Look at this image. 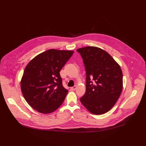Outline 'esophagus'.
I'll list each match as a JSON object with an SVG mask.
<instances>
[{
	"instance_id": "34e87169",
	"label": "esophagus",
	"mask_w": 146,
	"mask_h": 146,
	"mask_svg": "<svg viewBox=\"0 0 146 146\" xmlns=\"http://www.w3.org/2000/svg\"><path fill=\"white\" fill-rule=\"evenodd\" d=\"M76 88H77V86H74L73 87L70 88V89H71L72 90H75L76 89Z\"/></svg>"
}]
</instances>
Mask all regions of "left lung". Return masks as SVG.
Wrapping results in <instances>:
<instances>
[{
    "mask_svg": "<svg viewBox=\"0 0 146 146\" xmlns=\"http://www.w3.org/2000/svg\"><path fill=\"white\" fill-rule=\"evenodd\" d=\"M76 51L83 58L86 74V92L80 102L91 113H105L121 94V68L108 52L99 48L86 47Z\"/></svg>",
    "mask_w": 146,
    "mask_h": 146,
    "instance_id": "left-lung-1",
    "label": "left lung"
}]
</instances>
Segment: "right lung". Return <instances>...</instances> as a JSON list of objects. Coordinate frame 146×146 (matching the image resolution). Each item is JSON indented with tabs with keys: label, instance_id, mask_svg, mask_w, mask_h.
Returning a JSON list of instances; mask_svg holds the SVG:
<instances>
[{
	"label": "right lung",
	"instance_id": "add662e5",
	"mask_svg": "<svg viewBox=\"0 0 146 146\" xmlns=\"http://www.w3.org/2000/svg\"><path fill=\"white\" fill-rule=\"evenodd\" d=\"M74 51L51 49L41 53L26 66L21 82L22 93L37 111L49 113L63 104L68 90L60 72Z\"/></svg>",
	"mask_w": 146,
	"mask_h": 146
}]
</instances>
